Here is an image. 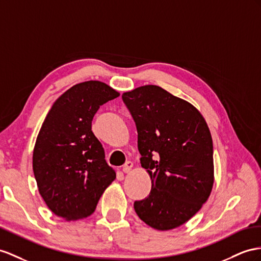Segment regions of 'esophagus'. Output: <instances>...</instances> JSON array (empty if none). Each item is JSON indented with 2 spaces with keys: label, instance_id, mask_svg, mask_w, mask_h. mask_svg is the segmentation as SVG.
<instances>
[{
  "label": "esophagus",
  "instance_id": "34e87169",
  "mask_svg": "<svg viewBox=\"0 0 261 261\" xmlns=\"http://www.w3.org/2000/svg\"><path fill=\"white\" fill-rule=\"evenodd\" d=\"M132 168H133V163L132 162H130V161L125 162V164L123 165V168H122V172L123 173H129Z\"/></svg>",
  "mask_w": 261,
  "mask_h": 261
}]
</instances>
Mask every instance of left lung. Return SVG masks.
<instances>
[{
    "mask_svg": "<svg viewBox=\"0 0 261 261\" xmlns=\"http://www.w3.org/2000/svg\"><path fill=\"white\" fill-rule=\"evenodd\" d=\"M135 120L149 196L133 204L140 219L158 230L185 224L208 199L214 184L213 140L194 106L161 87L145 85L122 95Z\"/></svg>",
    "mask_w": 261,
    "mask_h": 261,
    "instance_id": "obj_1",
    "label": "left lung"
}]
</instances>
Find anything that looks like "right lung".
Here are the masks:
<instances>
[{
  "mask_svg": "<svg viewBox=\"0 0 261 261\" xmlns=\"http://www.w3.org/2000/svg\"><path fill=\"white\" fill-rule=\"evenodd\" d=\"M119 96L98 80L72 86L51 106L38 132L33 151L38 192L48 208L68 222L90 216L115 181L91 121L100 106Z\"/></svg>",
  "mask_w": 261,
  "mask_h": 261,
  "instance_id": "right-lung-1",
  "label": "right lung"
}]
</instances>
